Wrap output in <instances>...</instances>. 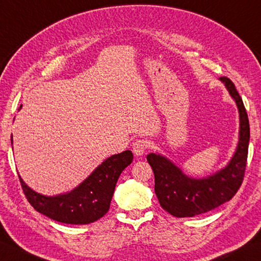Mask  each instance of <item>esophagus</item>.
I'll return each instance as SVG.
<instances>
[{
    "instance_id": "1",
    "label": "esophagus",
    "mask_w": 261,
    "mask_h": 261,
    "mask_svg": "<svg viewBox=\"0 0 261 261\" xmlns=\"http://www.w3.org/2000/svg\"><path fill=\"white\" fill-rule=\"evenodd\" d=\"M148 148L147 140H136L133 143V153L136 156H142Z\"/></svg>"
}]
</instances>
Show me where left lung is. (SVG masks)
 Masks as SVG:
<instances>
[{"mask_svg": "<svg viewBox=\"0 0 261 261\" xmlns=\"http://www.w3.org/2000/svg\"><path fill=\"white\" fill-rule=\"evenodd\" d=\"M228 94L234 100L239 113V139L236 151L222 169L205 177H191L161 154L150 153L147 161L154 171L155 194L162 209L175 217H194L228 202L242 186L245 172L250 123L243 100L234 84L220 77Z\"/></svg>", "mask_w": 261, "mask_h": 261, "instance_id": "left-lung-1", "label": "left lung"}]
</instances>
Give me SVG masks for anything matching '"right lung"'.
Segmentation results:
<instances>
[{"label":"right lung","mask_w":261,"mask_h":261,"mask_svg":"<svg viewBox=\"0 0 261 261\" xmlns=\"http://www.w3.org/2000/svg\"><path fill=\"white\" fill-rule=\"evenodd\" d=\"M21 108L22 105L18 111ZM132 162L133 154L130 150L112 155L73 190L56 196L38 194L27 186L21 175L18 177L28 202L36 211L57 222L84 225L107 214L119 176Z\"/></svg>","instance_id":"1"}]
</instances>
